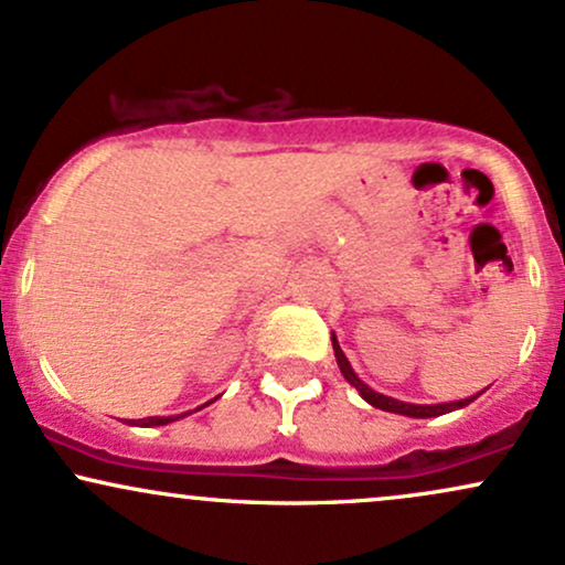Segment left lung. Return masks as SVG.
<instances>
[{"label":"left lung","instance_id":"8db88e82","mask_svg":"<svg viewBox=\"0 0 565 565\" xmlns=\"http://www.w3.org/2000/svg\"><path fill=\"white\" fill-rule=\"evenodd\" d=\"M332 345H334V355H337V364H340V372L342 377H345L350 385L355 387L361 395H364V401H369L372 406L382 408V412H395V414H406V417H438V414H446V412H454V408H462L468 406L470 401H476L478 395H472V398H462V401H451V404H436V406H417V404H404V401H395V398H387V395L382 393H374L372 387H366L364 382L355 377V372L350 369L345 353H342L340 345H337V340L332 337Z\"/></svg>","mask_w":565,"mask_h":565}]
</instances>
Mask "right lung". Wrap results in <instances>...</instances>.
Masks as SVG:
<instances>
[{"label":"right lung","instance_id":"add662e5","mask_svg":"<svg viewBox=\"0 0 565 565\" xmlns=\"http://www.w3.org/2000/svg\"><path fill=\"white\" fill-rule=\"evenodd\" d=\"M174 417H148V419H140L138 425H167V423H172Z\"/></svg>","mask_w":565,"mask_h":565}]
</instances>
